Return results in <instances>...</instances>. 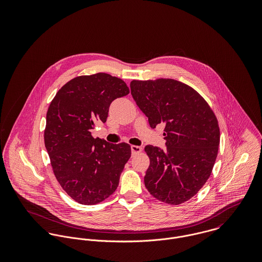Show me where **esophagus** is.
Returning a JSON list of instances; mask_svg holds the SVG:
<instances>
[{
	"instance_id": "esophagus-1",
	"label": "esophagus",
	"mask_w": 262,
	"mask_h": 262,
	"mask_svg": "<svg viewBox=\"0 0 262 262\" xmlns=\"http://www.w3.org/2000/svg\"><path fill=\"white\" fill-rule=\"evenodd\" d=\"M131 151H132V154H137V153H140L142 151V147L140 146H136V145H132L131 146Z\"/></svg>"
}]
</instances>
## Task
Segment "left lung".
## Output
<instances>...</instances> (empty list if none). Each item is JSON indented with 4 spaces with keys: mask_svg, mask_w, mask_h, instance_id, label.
Instances as JSON below:
<instances>
[{
    "mask_svg": "<svg viewBox=\"0 0 262 262\" xmlns=\"http://www.w3.org/2000/svg\"><path fill=\"white\" fill-rule=\"evenodd\" d=\"M130 89L150 127L164 125L166 149L144 148L150 160L145 187L160 202L183 204L212 173L220 144L217 117L195 90L172 78L133 79Z\"/></svg>",
    "mask_w": 262,
    "mask_h": 262,
    "instance_id": "left-lung-1",
    "label": "left lung"
}]
</instances>
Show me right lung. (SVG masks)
Masks as SVG:
<instances>
[{
	"label": "right lung",
	"instance_id": "1",
	"mask_svg": "<svg viewBox=\"0 0 262 262\" xmlns=\"http://www.w3.org/2000/svg\"><path fill=\"white\" fill-rule=\"evenodd\" d=\"M128 94L119 77L79 75L61 86L48 107L44 144L57 182L78 204H99L119 185L131 147L94 138L92 129L107 121L115 99Z\"/></svg>",
	"mask_w": 262,
	"mask_h": 262
}]
</instances>
